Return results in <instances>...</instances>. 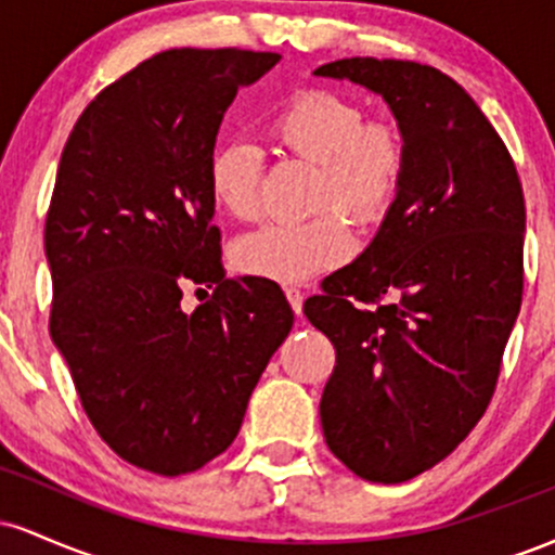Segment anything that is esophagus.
Returning a JSON list of instances; mask_svg holds the SVG:
<instances>
[{"label": "esophagus", "mask_w": 555, "mask_h": 555, "mask_svg": "<svg viewBox=\"0 0 555 555\" xmlns=\"http://www.w3.org/2000/svg\"><path fill=\"white\" fill-rule=\"evenodd\" d=\"M286 299H289L292 310H295V315H302V302H305V292L297 289V286H286L284 289Z\"/></svg>", "instance_id": "1"}]
</instances>
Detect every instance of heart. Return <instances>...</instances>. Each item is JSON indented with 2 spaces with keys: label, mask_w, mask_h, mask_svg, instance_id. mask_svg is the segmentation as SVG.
<instances>
[{
  "label": "heart",
  "mask_w": 555,
  "mask_h": 555,
  "mask_svg": "<svg viewBox=\"0 0 555 555\" xmlns=\"http://www.w3.org/2000/svg\"><path fill=\"white\" fill-rule=\"evenodd\" d=\"M271 138L318 164L313 203L323 211L302 221H269L237 240L234 269L279 284L308 282L352 253L347 211L362 227L391 211L410 167V138L391 117L365 119L349 95L308 88L284 101L269 122ZM208 188L219 211L240 221L260 211V154L245 140L219 145L208 164ZM334 205V209H326Z\"/></svg>",
  "instance_id": "1"
}]
</instances>
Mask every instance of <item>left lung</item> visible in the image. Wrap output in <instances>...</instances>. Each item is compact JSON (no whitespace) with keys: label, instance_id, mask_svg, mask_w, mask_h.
Masks as SVG:
<instances>
[{"label":"left lung","instance_id":"left-lung-1","mask_svg":"<svg viewBox=\"0 0 555 555\" xmlns=\"http://www.w3.org/2000/svg\"><path fill=\"white\" fill-rule=\"evenodd\" d=\"M315 75L384 95L410 138L378 234L305 302L336 349L328 449L393 486L446 460L488 410L521 305L525 195L499 132L441 69L352 56Z\"/></svg>","mask_w":555,"mask_h":555}]
</instances>
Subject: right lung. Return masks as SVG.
Listing matches in <instances>:
<instances>
[{
  "label": "right lung",
  "instance_id": "right-lung-1",
  "mask_svg": "<svg viewBox=\"0 0 555 555\" xmlns=\"http://www.w3.org/2000/svg\"><path fill=\"white\" fill-rule=\"evenodd\" d=\"M279 60L151 56L95 95L62 151L43 229L49 331L95 433L149 473H195L229 449L295 323L279 284L224 276L208 188L224 112ZM190 283L215 295L184 314Z\"/></svg>",
  "mask_w": 555,
  "mask_h": 555
}]
</instances>
